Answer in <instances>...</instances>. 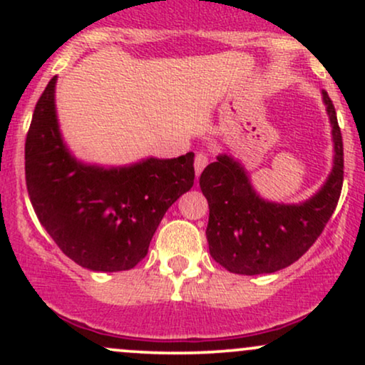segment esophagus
Masks as SVG:
<instances>
[{
    "label": "esophagus",
    "instance_id": "1",
    "mask_svg": "<svg viewBox=\"0 0 365 365\" xmlns=\"http://www.w3.org/2000/svg\"><path fill=\"white\" fill-rule=\"evenodd\" d=\"M209 163V156L206 153H197L195 154V159H194V170H195V175L199 177L200 173H202V170L206 168V165Z\"/></svg>",
    "mask_w": 365,
    "mask_h": 365
}]
</instances>
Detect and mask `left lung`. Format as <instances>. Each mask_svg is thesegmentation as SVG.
I'll list each match as a JSON object with an SVG mask.
<instances>
[{
	"mask_svg": "<svg viewBox=\"0 0 365 365\" xmlns=\"http://www.w3.org/2000/svg\"><path fill=\"white\" fill-rule=\"evenodd\" d=\"M334 142V165L324 187L302 204L267 202L232 158L217 156L199 178L209 204L207 242L212 259L237 274L283 269L311 249L336 209L343 187V140L336 111L322 91Z\"/></svg>",
	"mask_w": 365,
	"mask_h": 365,
	"instance_id": "obj_1",
	"label": "left lung"
}]
</instances>
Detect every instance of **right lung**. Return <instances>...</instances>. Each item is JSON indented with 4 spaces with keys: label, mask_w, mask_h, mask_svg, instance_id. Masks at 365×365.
<instances>
[{
    "label": "right lung",
    "mask_w": 365,
    "mask_h": 365,
    "mask_svg": "<svg viewBox=\"0 0 365 365\" xmlns=\"http://www.w3.org/2000/svg\"><path fill=\"white\" fill-rule=\"evenodd\" d=\"M49 81L25 139V182L41 225L66 257L92 271H127L145 257L168 207L194 185V153L104 170L63 144Z\"/></svg>",
    "instance_id": "add662e5"
}]
</instances>
